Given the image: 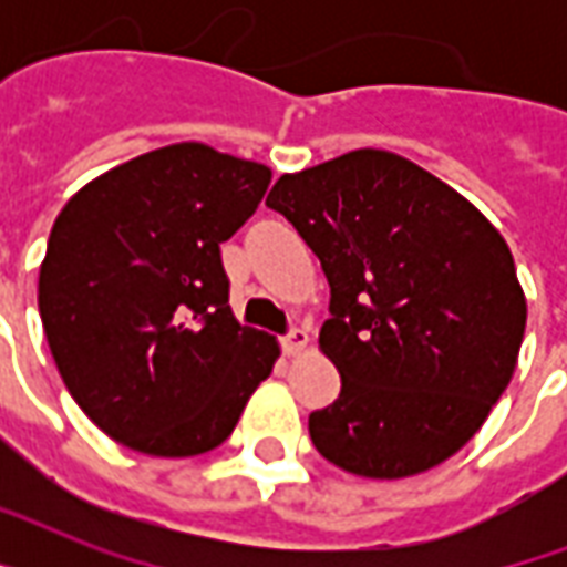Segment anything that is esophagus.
Wrapping results in <instances>:
<instances>
[{"instance_id": "1", "label": "esophagus", "mask_w": 567, "mask_h": 567, "mask_svg": "<svg viewBox=\"0 0 567 567\" xmlns=\"http://www.w3.org/2000/svg\"><path fill=\"white\" fill-rule=\"evenodd\" d=\"M282 347L288 355L306 353V347H309V332H306V329H291V332L282 338Z\"/></svg>"}]
</instances>
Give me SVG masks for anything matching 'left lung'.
Instances as JSON below:
<instances>
[{
    "instance_id": "obj_1",
    "label": "left lung",
    "mask_w": 567,
    "mask_h": 567,
    "mask_svg": "<svg viewBox=\"0 0 567 567\" xmlns=\"http://www.w3.org/2000/svg\"><path fill=\"white\" fill-rule=\"evenodd\" d=\"M320 258L341 394L309 435L347 474L403 480L465 447L509 385L527 297L474 203L403 155L353 150L267 194Z\"/></svg>"
}]
</instances>
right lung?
Here are the masks:
<instances>
[{
  "label": "right lung",
  "mask_w": 567,
  "mask_h": 567,
  "mask_svg": "<svg viewBox=\"0 0 567 567\" xmlns=\"http://www.w3.org/2000/svg\"><path fill=\"white\" fill-rule=\"evenodd\" d=\"M270 167L185 141L87 182L55 217L38 309L82 412L146 456L220 447L279 341L229 309L220 244L256 214Z\"/></svg>",
  "instance_id": "1"
}]
</instances>
